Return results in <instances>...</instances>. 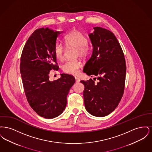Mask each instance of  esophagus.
<instances>
[{
    "label": "esophagus",
    "mask_w": 152,
    "mask_h": 152,
    "mask_svg": "<svg viewBox=\"0 0 152 152\" xmlns=\"http://www.w3.org/2000/svg\"><path fill=\"white\" fill-rule=\"evenodd\" d=\"M75 81H76V83H79L80 81L79 79L77 77H75Z\"/></svg>",
    "instance_id": "34e87169"
}]
</instances>
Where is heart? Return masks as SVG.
<instances>
[{"label": "heart", "instance_id": "b5f03b06", "mask_svg": "<svg viewBox=\"0 0 152 152\" xmlns=\"http://www.w3.org/2000/svg\"><path fill=\"white\" fill-rule=\"evenodd\" d=\"M65 43L68 48H76L77 56L85 58L88 55L90 47L88 45V39L86 36L79 30H73L65 36ZM65 48L64 45L59 42L55 44L53 53L58 60L64 58ZM81 63L78 60H70L65 61L61 66L63 71L65 73L76 75L79 73Z\"/></svg>", "mask_w": 152, "mask_h": 152}]
</instances>
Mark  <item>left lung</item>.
<instances>
[{"label":"left lung","mask_w":152,"mask_h":152,"mask_svg":"<svg viewBox=\"0 0 152 152\" xmlns=\"http://www.w3.org/2000/svg\"><path fill=\"white\" fill-rule=\"evenodd\" d=\"M94 28V33L89 35L93 52L83 71L91 77L97 76L99 81L96 83L90 79L80 82L85 87L83 96L86 110L93 116L104 117L112 113L121 101L126 67L123 50L113 33L99 27Z\"/></svg>","instance_id":"left-lung-1"}]
</instances>
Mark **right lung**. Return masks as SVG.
I'll return each instance as SVG.
<instances>
[{"mask_svg": "<svg viewBox=\"0 0 152 152\" xmlns=\"http://www.w3.org/2000/svg\"><path fill=\"white\" fill-rule=\"evenodd\" d=\"M60 34L48 28L36 29L20 58V70L28 102L38 115L48 119L62 113L67 95L75 83L73 76L64 73L56 80L49 79L50 71L58 69L53 47Z\"/></svg>", "mask_w": 152, "mask_h": 152, "instance_id": "add662e5", "label": "right lung"}]
</instances>
